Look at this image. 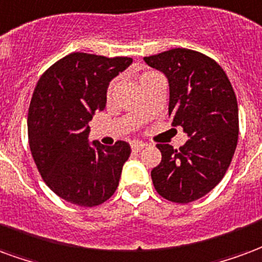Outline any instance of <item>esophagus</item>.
I'll list each match as a JSON object with an SVG mask.
<instances>
[{
    "instance_id": "34e87169",
    "label": "esophagus",
    "mask_w": 262,
    "mask_h": 262,
    "mask_svg": "<svg viewBox=\"0 0 262 262\" xmlns=\"http://www.w3.org/2000/svg\"><path fill=\"white\" fill-rule=\"evenodd\" d=\"M145 146H146V144H145V142H142V141H133V142H131V149L135 150V152L144 149Z\"/></svg>"
}]
</instances>
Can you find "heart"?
<instances>
[{
  "label": "heart",
  "mask_w": 262,
  "mask_h": 262,
  "mask_svg": "<svg viewBox=\"0 0 262 262\" xmlns=\"http://www.w3.org/2000/svg\"><path fill=\"white\" fill-rule=\"evenodd\" d=\"M152 74H154V72H145V74H142V75H141V78H139V81H141V79H144V78H146V76L152 75ZM112 89H113V85L110 88H108L107 95H110V93H112Z\"/></svg>",
  "instance_id": "b5f03b06"
}]
</instances>
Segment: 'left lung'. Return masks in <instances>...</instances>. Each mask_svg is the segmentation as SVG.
Masks as SVG:
<instances>
[{"label":"left lung","mask_w":262,"mask_h":262,"mask_svg":"<svg viewBox=\"0 0 262 262\" xmlns=\"http://www.w3.org/2000/svg\"><path fill=\"white\" fill-rule=\"evenodd\" d=\"M169 81V116L188 141L174 149L158 144L162 162L150 171L166 200L188 204L219 184L232 162L238 137V108L228 75L216 61L188 49L145 57Z\"/></svg>","instance_id":"8db88e82"}]
</instances>
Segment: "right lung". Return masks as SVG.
Segmentation results:
<instances>
[{
	"mask_svg": "<svg viewBox=\"0 0 262 262\" xmlns=\"http://www.w3.org/2000/svg\"><path fill=\"white\" fill-rule=\"evenodd\" d=\"M129 57L107 58L71 53L40 76L28 114L30 152L51 191L79 207H96L117 190L131 148L89 144V121L106 107L114 76L128 68Z\"/></svg>",
	"mask_w": 262,
	"mask_h": 262,
	"instance_id": "1",
	"label": "right lung"
}]
</instances>
